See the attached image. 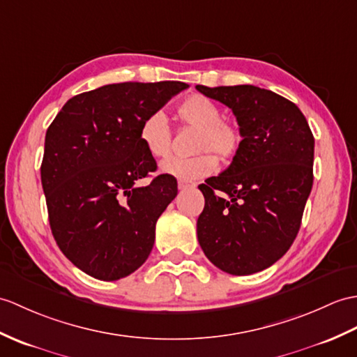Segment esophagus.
Returning <instances> with one entry per match:
<instances>
[{
	"label": "esophagus",
	"instance_id": "esophagus-1",
	"mask_svg": "<svg viewBox=\"0 0 357 357\" xmlns=\"http://www.w3.org/2000/svg\"><path fill=\"white\" fill-rule=\"evenodd\" d=\"M192 187H195L193 182H188V181H184V179L178 181V188L179 190H187V188H192Z\"/></svg>",
	"mask_w": 357,
	"mask_h": 357
}]
</instances>
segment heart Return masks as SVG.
Returning <instances> with one entry per match:
<instances>
[{
  "label": "heart",
  "mask_w": 357,
  "mask_h": 357,
  "mask_svg": "<svg viewBox=\"0 0 357 357\" xmlns=\"http://www.w3.org/2000/svg\"><path fill=\"white\" fill-rule=\"evenodd\" d=\"M176 115L182 126L195 128L193 152L190 158H169L161 164V172L184 181H195L211 175L220 161H231L238 153L243 143V132L238 123L220 117L218 103L208 97L193 94L182 100L176 107ZM138 138L144 151L160 160L172 151V129L162 111H153L141 120ZM214 154L217 155L213 156Z\"/></svg>",
  "instance_id": "1"
}]
</instances>
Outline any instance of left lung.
<instances>
[{
    "mask_svg": "<svg viewBox=\"0 0 357 357\" xmlns=\"http://www.w3.org/2000/svg\"><path fill=\"white\" fill-rule=\"evenodd\" d=\"M227 105L243 143L227 170L199 185L205 206L197 240L214 266L251 275L283 257L300 231L313 184L314 138L287 98L254 85H196Z\"/></svg>",
    "mask_w": 357,
    "mask_h": 357,
    "instance_id": "left-lung-1",
    "label": "left lung"
}]
</instances>
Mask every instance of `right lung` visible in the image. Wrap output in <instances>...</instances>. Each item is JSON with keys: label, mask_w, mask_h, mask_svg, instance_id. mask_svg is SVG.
<instances>
[{"label": "right lung", "mask_w": 357, "mask_h": 357, "mask_svg": "<svg viewBox=\"0 0 357 357\" xmlns=\"http://www.w3.org/2000/svg\"><path fill=\"white\" fill-rule=\"evenodd\" d=\"M184 82H124L74 96L50 124L40 181L50 228L74 266L103 281L130 275L155 243L156 220L178 195L141 146L139 123L160 111Z\"/></svg>", "instance_id": "obj_1"}]
</instances>
